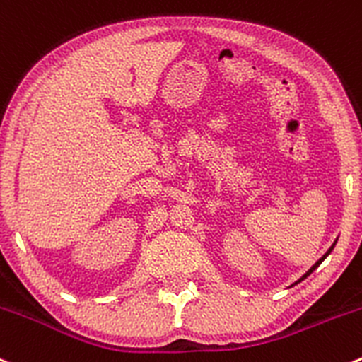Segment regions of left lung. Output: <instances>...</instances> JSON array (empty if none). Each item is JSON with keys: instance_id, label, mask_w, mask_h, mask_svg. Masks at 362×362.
Listing matches in <instances>:
<instances>
[{"instance_id": "1", "label": "left lung", "mask_w": 362, "mask_h": 362, "mask_svg": "<svg viewBox=\"0 0 362 362\" xmlns=\"http://www.w3.org/2000/svg\"><path fill=\"white\" fill-rule=\"evenodd\" d=\"M334 245H337V241H334V243H333V246H334ZM333 246H332V248H329L328 251H326V255H325V257H321V258H319V260H317V262H315V264H314V265H312V267L309 269V271H307V274H303V276H302V277H300V279H298V281H296V283H300V281H303V279H305V277H307V276H310V274H312V272H314V271H315V269H317V267H319V265H321V264H322V260H325V258H326V257H328V255H329V253H332ZM296 283H295V284H296Z\"/></svg>"}]
</instances>
